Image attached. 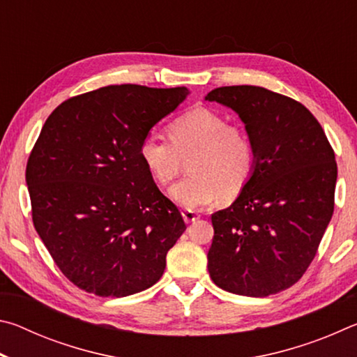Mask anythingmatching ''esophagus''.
Here are the masks:
<instances>
[{"instance_id":"34e87169","label":"esophagus","mask_w":357,"mask_h":357,"mask_svg":"<svg viewBox=\"0 0 357 357\" xmlns=\"http://www.w3.org/2000/svg\"><path fill=\"white\" fill-rule=\"evenodd\" d=\"M183 217H184V220H185V223H192V222H195V220H198L200 219V215H198L195 211H189V209H185L184 213H183Z\"/></svg>"}]
</instances>
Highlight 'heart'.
<instances>
[{
  "mask_svg": "<svg viewBox=\"0 0 357 357\" xmlns=\"http://www.w3.org/2000/svg\"><path fill=\"white\" fill-rule=\"evenodd\" d=\"M170 143L154 135L140 144V157L155 183L168 184L189 160V176L170 189L172 200L185 209H202L217 198H236L255 172L257 153L247 132L227 123L222 113L195 107L167 128Z\"/></svg>",
  "mask_w": 357,
  "mask_h": 357,
  "instance_id": "1",
  "label": "heart"
}]
</instances>
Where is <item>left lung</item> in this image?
<instances>
[{
    "mask_svg": "<svg viewBox=\"0 0 357 357\" xmlns=\"http://www.w3.org/2000/svg\"><path fill=\"white\" fill-rule=\"evenodd\" d=\"M204 99L239 114L257 153L244 190L211 215V279L250 298L283 291L304 275L334 213V149L317 118L287 96L241 84Z\"/></svg>",
    "mask_w": 357,
    "mask_h": 357,
    "instance_id": "8db88e82",
    "label": "left lung"
}]
</instances>
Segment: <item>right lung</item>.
I'll use <instances>...</instances> for the list:
<instances>
[{"instance_id": "right-lung-1", "label": "right lung", "mask_w": 357, "mask_h": 357, "mask_svg": "<svg viewBox=\"0 0 357 357\" xmlns=\"http://www.w3.org/2000/svg\"><path fill=\"white\" fill-rule=\"evenodd\" d=\"M189 89L110 84L64 100L29 154L36 231L75 287L124 298L153 287L185 231L140 144Z\"/></svg>"}]
</instances>
